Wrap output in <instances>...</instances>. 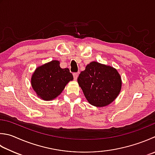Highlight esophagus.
Segmentation results:
<instances>
[{
  "label": "esophagus",
  "mask_w": 155,
  "mask_h": 155,
  "mask_svg": "<svg viewBox=\"0 0 155 155\" xmlns=\"http://www.w3.org/2000/svg\"><path fill=\"white\" fill-rule=\"evenodd\" d=\"M78 75H79L78 73H74V74H73V75H74V78L75 80H77V78L78 77Z\"/></svg>",
  "instance_id": "obj_1"
}]
</instances>
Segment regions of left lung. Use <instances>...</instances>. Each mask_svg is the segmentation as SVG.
<instances>
[{
    "label": "left lung",
    "instance_id": "left-lung-1",
    "mask_svg": "<svg viewBox=\"0 0 155 155\" xmlns=\"http://www.w3.org/2000/svg\"><path fill=\"white\" fill-rule=\"evenodd\" d=\"M78 82L89 103L100 107L111 103L121 88V77L117 71L95 61L81 71Z\"/></svg>",
    "mask_w": 155,
    "mask_h": 155
}]
</instances>
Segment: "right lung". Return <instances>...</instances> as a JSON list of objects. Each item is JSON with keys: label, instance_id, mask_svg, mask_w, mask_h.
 <instances>
[{"label": "right lung", "instance_id": "add662e5", "mask_svg": "<svg viewBox=\"0 0 155 155\" xmlns=\"http://www.w3.org/2000/svg\"><path fill=\"white\" fill-rule=\"evenodd\" d=\"M74 77L68 68L62 69L59 61H52L38 68L31 78V86L40 98L52 100L59 96Z\"/></svg>", "mask_w": 155, "mask_h": 155}]
</instances>
